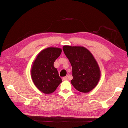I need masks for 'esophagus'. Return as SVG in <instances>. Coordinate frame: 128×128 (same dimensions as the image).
Wrapping results in <instances>:
<instances>
[{
  "label": "esophagus",
  "instance_id": "34e87169",
  "mask_svg": "<svg viewBox=\"0 0 128 128\" xmlns=\"http://www.w3.org/2000/svg\"><path fill=\"white\" fill-rule=\"evenodd\" d=\"M67 78H68V76H66V77H62V80H66Z\"/></svg>",
  "mask_w": 128,
  "mask_h": 128
}]
</instances>
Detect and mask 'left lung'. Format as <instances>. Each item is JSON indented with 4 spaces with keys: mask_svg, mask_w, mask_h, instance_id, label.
<instances>
[{
    "mask_svg": "<svg viewBox=\"0 0 128 128\" xmlns=\"http://www.w3.org/2000/svg\"><path fill=\"white\" fill-rule=\"evenodd\" d=\"M62 48L72 66V85L80 92H90L98 85L101 75L94 56L83 46L66 45Z\"/></svg>",
    "mask_w": 128,
    "mask_h": 128,
    "instance_id": "obj_1",
    "label": "left lung"
}]
</instances>
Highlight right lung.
<instances>
[{
  "label": "right lung",
  "mask_w": 128,
  "mask_h": 128,
  "mask_svg": "<svg viewBox=\"0 0 128 128\" xmlns=\"http://www.w3.org/2000/svg\"><path fill=\"white\" fill-rule=\"evenodd\" d=\"M62 50L58 47H47L36 55L32 64L30 74L33 83L39 90L50 94L56 90L62 80L54 62L59 58Z\"/></svg>",
  "instance_id": "1"
}]
</instances>
